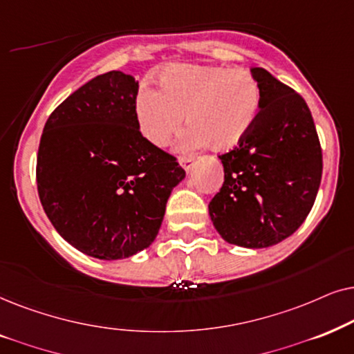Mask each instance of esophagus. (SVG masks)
Instances as JSON below:
<instances>
[{
    "instance_id": "esophagus-1",
    "label": "esophagus",
    "mask_w": 354,
    "mask_h": 354,
    "mask_svg": "<svg viewBox=\"0 0 354 354\" xmlns=\"http://www.w3.org/2000/svg\"><path fill=\"white\" fill-rule=\"evenodd\" d=\"M180 165L183 168L186 169V171H191L192 167H194V158L191 157H181L180 158Z\"/></svg>"
}]
</instances>
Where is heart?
<instances>
[{
  "label": "heart",
  "mask_w": 354,
  "mask_h": 354,
  "mask_svg": "<svg viewBox=\"0 0 354 354\" xmlns=\"http://www.w3.org/2000/svg\"><path fill=\"white\" fill-rule=\"evenodd\" d=\"M162 92L144 88L136 100L140 133L165 147L186 121L191 126L183 147L210 144L230 150L241 144L261 111V87L244 69L202 64H171L160 73Z\"/></svg>",
  "instance_id": "obj_1"
}]
</instances>
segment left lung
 I'll use <instances>...</instances> for the list:
<instances>
[{
	"mask_svg": "<svg viewBox=\"0 0 354 354\" xmlns=\"http://www.w3.org/2000/svg\"><path fill=\"white\" fill-rule=\"evenodd\" d=\"M261 111L246 139L218 155L225 181L209 204L226 243L261 249L283 241L313 209L322 149L304 98L268 71L252 68Z\"/></svg>",
	"mask_w": 354,
	"mask_h": 354,
	"instance_id": "8db88e82",
	"label": "left lung"
}]
</instances>
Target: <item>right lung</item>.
<instances>
[{"label":"right lung","instance_id":"obj_1","mask_svg":"<svg viewBox=\"0 0 354 354\" xmlns=\"http://www.w3.org/2000/svg\"><path fill=\"white\" fill-rule=\"evenodd\" d=\"M139 82L110 71L84 84L45 122L37 155L40 202L55 230L87 256H134L157 238L186 171L140 134Z\"/></svg>","mask_w":354,"mask_h":354}]
</instances>
